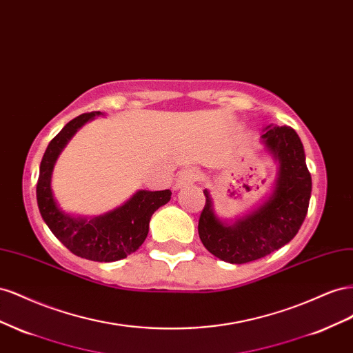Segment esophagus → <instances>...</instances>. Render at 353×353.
Segmentation results:
<instances>
[{
  "mask_svg": "<svg viewBox=\"0 0 353 353\" xmlns=\"http://www.w3.org/2000/svg\"><path fill=\"white\" fill-rule=\"evenodd\" d=\"M198 180H199L198 170L189 168V170H185V171H182V173L179 174V177H177V180H176L174 188H176V189H180L182 186L192 185V183L198 182Z\"/></svg>",
  "mask_w": 353,
  "mask_h": 353,
  "instance_id": "34e87169",
  "label": "esophagus"
}]
</instances>
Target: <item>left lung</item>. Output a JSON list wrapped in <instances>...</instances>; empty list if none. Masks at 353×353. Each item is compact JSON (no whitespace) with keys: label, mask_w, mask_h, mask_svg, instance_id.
I'll list each match as a JSON object with an SVG mask.
<instances>
[{"label":"left lung","mask_w":353,"mask_h":353,"mask_svg":"<svg viewBox=\"0 0 353 353\" xmlns=\"http://www.w3.org/2000/svg\"><path fill=\"white\" fill-rule=\"evenodd\" d=\"M260 143L278 164L274 189L263 203L228 221L216 214L213 198L204 190L199 238L211 254L232 265L261 259L288 244L307 214L312 177L299 134L287 125H268Z\"/></svg>","instance_id":"obj_1"}]
</instances>
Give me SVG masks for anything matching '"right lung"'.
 <instances>
[{
  "label": "right lung",
  "mask_w": 353,
  "mask_h": 353,
  "mask_svg": "<svg viewBox=\"0 0 353 353\" xmlns=\"http://www.w3.org/2000/svg\"><path fill=\"white\" fill-rule=\"evenodd\" d=\"M99 115L103 114L90 112L74 118L48 143L39 165L37 201L46 225L75 256L94 261H117L143 244L150 217L168 203L171 190H137L123 205L96 217L72 216L60 208L52 189L56 161L78 130Z\"/></svg>",
  "instance_id": "right-lung-1"
}]
</instances>
